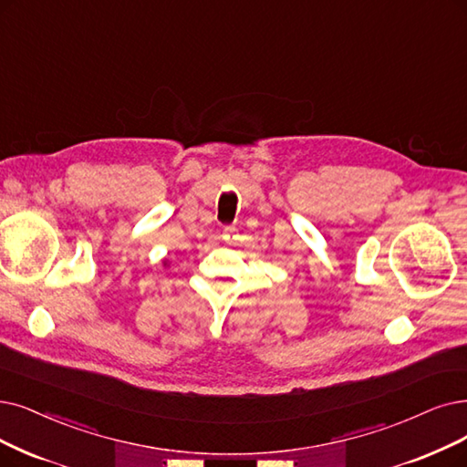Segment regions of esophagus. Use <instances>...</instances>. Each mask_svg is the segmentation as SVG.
<instances>
[{"mask_svg": "<svg viewBox=\"0 0 467 467\" xmlns=\"http://www.w3.org/2000/svg\"><path fill=\"white\" fill-rule=\"evenodd\" d=\"M235 232H237V230H235L234 226H232V228H226V230H223V234H222V239L226 241V244H232V241L235 239Z\"/></svg>", "mask_w": 467, "mask_h": 467, "instance_id": "1", "label": "esophagus"}]
</instances>
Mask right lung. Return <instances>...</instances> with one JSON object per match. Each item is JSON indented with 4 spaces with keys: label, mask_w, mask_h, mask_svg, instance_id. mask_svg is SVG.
<instances>
[{
    "label": "right lung",
    "mask_w": 467,
    "mask_h": 467,
    "mask_svg": "<svg viewBox=\"0 0 467 467\" xmlns=\"http://www.w3.org/2000/svg\"><path fill=\"white\" fill-rule=\"evenodd\" d=\"M162 265H164V266H166V265H169V263H166V260H164V263H162Z\"/></svg>",
    "instance_id": "1"
}]
</instances>
